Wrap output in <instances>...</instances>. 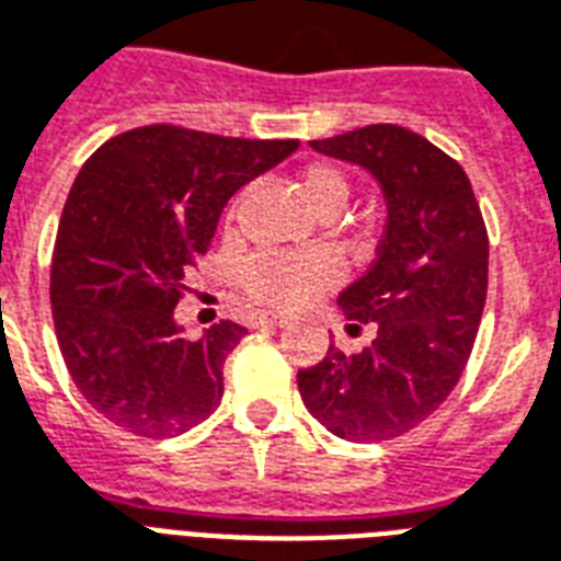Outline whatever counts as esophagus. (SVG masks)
Listing matches in <instances>:
<instances>
[{
    "label": "esophagus",
    "mask_w": 561,
    "mask_h": 561,
    "mask_svg": "<svg viewBox=\"0 0 561 561\" xmlns=\"http://www.w3.org/2000/svg\"><path fill=\"white\" fill-rule=\"evenodd\" d=\"M284 316H272V312H257L251 316V328H284Z\"/></svg>",
    "instance_id": "obj_1"
}]
</instances>
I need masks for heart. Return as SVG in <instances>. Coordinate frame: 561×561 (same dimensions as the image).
I'll use <instances>...</instances> for the list:
<instances>
[{
  "mask_svg": "<svg viewBox=\"0 0 561 561\" xmlns=\"http://www.w3.org/2000/svg\"><path fill=\"white\" fill-rule=\"evenodd\" d=\"M295 193L312 213L324 219L336 216L351 195L345 172L330 163H310L295 175ZM242 289L257 304L293 310L336 280V268L321 254H280L260 251L242 266Z\"/></svg>",
  "mask_w": 561,
  "mask_h": 561,
  "instance_id": "b5f03b06",
  "label": "heart"
}]
</instances>
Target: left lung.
<instances>
[{
  "mask_svg": "<svg viewBox=\"0 0 561 561\" xmlns=\"http://www.w3.org/2000/svg\"><path fill=\"white\" fill-rule=\"evenodd\" d=\"M310 146L375 178L386 228L375 263L336 298L351 328L371 324L375 340L359 354L330 345L298 371V392L333 436L386 442L454 392L483 319L489 237L462 167L421 134L366 125Z\"/></svg>",
  "mask_w": 561,
  "mask_h": 561,
  "instance_id": "1",
  "label": "left lung"
}]
</instances>
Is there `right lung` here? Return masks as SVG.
Returning <instances> with one entry per match:
<instances>
[{
	"mask_svg": "<svg viewBox=\"0 0 561 561\" xmlns=\"http://www.w3.org/2000/svg\"><path fill=\"white\" fill-rule=\"evenodd\" d=\"M295 149L146 125L81 167L55 240L51 316L72 383L116 427L178 436L219 407L245 328L219 321L190 340L175 321L181 280L231 195Z\"/></svg>",
	"mask_w": 561,
	"mask_h": 561,
	"instance_id": "obj_1",
	"label": "right lung"
}]
</instances>
